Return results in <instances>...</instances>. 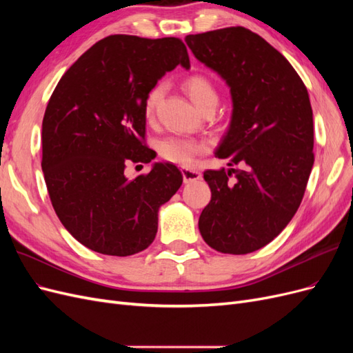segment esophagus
I'll return each mask as SVG.
<instances>
[{
	"label": "esophagus",
	"mask_w": 353,
	"mask_h": 353,
	"mask_svg": "<svg viewBox=\"0 0 353 353\" xmlns=\"http://www.w3.org/2000/svg\"><path fill=\"white\" fill-rule=\"evenodd\" d=\"M181 172H183V178H184V183H193V181H197L201 178V174L197 172V170H191L188 168H183L181 169Z\"/></svg>",
	"instance_id": "34e87169"
}]
</instances>
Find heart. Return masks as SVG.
I'll return each mask as SVG.
<instances>
[{
	"label": "heart",
	"instance_id": "1",
	"mask_svg": "<svg viewBox=\"0 0 353 353\" xmlns=\"http://www.w3.org/2000/svg\"><path fill=\"white\" fill-rule=\"evenodd\" d=\"M184 90L188 94V97L203 112L208 108H216L219 95L218 90L213 82L205 77V74H191L184 82ZM165 94V83L159 82L154 87L147 92L144 101V116L147 119H152L154 116L157 104L162 100ZM206 152V145L193 140V138L185 137H166L157 144L159 156L168 160V162L178 163V165H190L194 157Z\"/></svg>",
	"mask_w": 353,
	"mask_h": 353
}]
</instances>
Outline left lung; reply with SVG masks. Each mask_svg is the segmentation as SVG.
Here are the masks:
<instances>
[{"label": "left lung", "instance_id": "1", "mask_svg": "<svg viewBox=\"0 0 353 353\" xmlns=\"http://www.w3.org/2000/svg\"><path fill=\"white\" fill-rule=\"evenodd\" d=\"M185 42L227 81L232 97L216 150L232 168L203 174L212 199L199 218L200 234L221 253L259 250L294 216L314 166L307 90L280 51L243 26L187 35Z\"/></svg>", "mask_w": 353, "mask_h": 353}]
</instances>
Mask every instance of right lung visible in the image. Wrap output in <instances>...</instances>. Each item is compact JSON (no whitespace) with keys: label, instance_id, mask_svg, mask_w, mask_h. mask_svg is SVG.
<instances>
[{"label":"right lung","instance_id":"1","mask_svg":"<svg viewBox=\"0 0 353 353\" xmlns=\"http://www.w3.org/2000/svg\"><path fill=\"white\" fill-rule=\"evenodd\" d=\"M178 65L188 69L179 38L110 35L63 74L42 119V172L60 222L85 248L110 256L147 249L159 208L183 184L172 163L125 176L126 165L150 163L147 92Z\"/></svg>","mask_w":353,"mask_h":353}]
</instances>
